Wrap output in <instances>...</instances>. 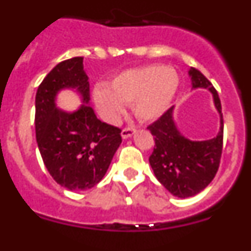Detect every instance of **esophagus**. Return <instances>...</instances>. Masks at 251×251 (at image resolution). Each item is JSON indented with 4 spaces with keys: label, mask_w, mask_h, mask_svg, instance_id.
Instances as JSON below:
<instances>
[{
    "label": "esophagus",
    "mask_w": 251,
    "mask_h": 251,
    "mask_svg": "<svg viewBox=\"0 0 251 251\" xmlns=\"http://www.w3.org/2000/svg\"><path fill=\"white\" fill-rule=\"evenodd\" d=\"M134 133H136V130L133 129V128H124V129L121 132V136L123 139H128L130 138Z\"/></svg>",
    "instance_id": "esophagus-1"
}]
</instances>
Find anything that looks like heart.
Masks as SVG:
<instances>
[{
  "label": "heart",
  "instance_id": "obj_1",
  "mask_svg": "<svg viewBox=\"0 0 251 251\" xmlns=\"http://www.w3.org/2000/svg\"><path fill=\"white\" fill-rule=\"evenodd\" d=\"M178 84V75L172 68L150 65L130 69L115 75L108 88L95 86L93 100L108 123L118 121L124 104L132 105L133 114L139 121H156L170 108Z\"/></svg>",
  "mask_w": 251,
  "mask_h": 251
}]
</instances>
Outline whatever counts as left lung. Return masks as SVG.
Returning a JSON list of instances; mask_svg holds the SVG:
<instances>
[{"label": "left lung", "instance_id": "8db88e82", "mask_svg": "<svg viewBox=\"0 0 251 251\" xmlns=\"http://www.w3.org/2000/svg\"><path fill=\"white\" fill-rule=\"evenodd\" d=\"M188 76L192 89H207L211 93L215 109L220 115L216 137L192 141L183 136L175 122V106L147 128L156 143L150 157L153 174L170 194L179 199L195 196L207 187L219 170L223 152L224 121L217 92L197 69H190Z\"/></svg>", "mask_w": 251, "mask_h": 251}]
</instances>
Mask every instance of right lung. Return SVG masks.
I'll return each mask as SVG.
<instances>
[{
  "instance_id": "1",
  "label": "right lung",
  "mask_w": 251,
  "mask_h": 251,
  "mask_svg": "<svg viewBox=\"0 0 251 251\" xmlns=\"http://www.w3.org/2000/svg\"><path fill=\"white\" fill-rule=\"evenodd\" d=\"M73 90L82 105L69 112L57 106V95ZM89 77L83 57L57 64L37 88L35 130L40 154L51 177L69 191L98 185L122 143L121 129L103 123L89 105Z\"/></svg>"
}]
</instances>
